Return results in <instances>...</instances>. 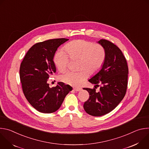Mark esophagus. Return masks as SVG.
I'll list each match as a JSON object with an SVG mask.
<instances>
[{"instance_id":"esophagus-1","label":"esophagus","mask_w":149,"mask_h":149,"mask_svg":"<svg viewBox=\"0 0 149 149\" xmlns=\"http://www.w3.org/2000/svg\"><path fill=\"white\" fill-rule=\"evenodd\" d=\"M74 90L75 91H80L81 90V88H74Z\"/></svg>"}]
</instances>
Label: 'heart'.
Returning <instances> with one entry per match:
<instances>
[{
  "mask_svg": "<svg viewBox=\"0 0 149 149\" xmlns=\"http://www.w3.org/2000/svg\"><path fill=\"white\" fill-rule=\"evenodd\" d=\"M65 49L69 54L63 50H59L54 55V62L58 69L63 71L69 65L70 56L72 59H79L78 67L81 68L80 70L68 71L60 76L61 80L74 86H79L87 78L88 73L93 74L99 71L105 59L104 47L87 40H72L65 46Z\"/></svg>",
  "mask_w": 149,
  "mask_h": 149,
  "instance_id": "obj_1",
  "label": "heart"
}]
</instances>
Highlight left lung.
<instances>
[{
    "label": "left lung",
    "instance_id": "8db88e82",
    "mask_svg": "<svg viewBox=\"0 0 149 149\" xmlns=\"http://www.w3.org/2000/svg\"><path fill=\"white\" fill-rule=\"evenodd\" d=\"M98 43L105 51L106 56L101 70L88 81L96 86L101 85L100 91L84 88L90 97L84 102V109L88 114L98 117L113 110L124 97L128 84L129 68L125 56L120 48L104 39Z\"/></svg>",
    "mask_w": 149,
    "mask_h": 149
}]
</instances>
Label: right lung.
Returning <instances> with one entry per match:
<instances>
[{"label": "right lung", "mask_w": 149, "mask_h": 149, "mask_svg": "<svg viewBox=\"0 0 149 149\" xmlns=\"http://www.w3.org/2000/svg\"><path fill=\"white\" fill-rule=\"evenodd\" d=\"M66 38L49 39L33 45L20 63L19 74L24 94L30 104L43 113L58 110L72 90L69 85L59 82L50 88L48 79L56 72L53 58L58 48Z\"/></svg>", "instance_id": "1"}]
</instances>
